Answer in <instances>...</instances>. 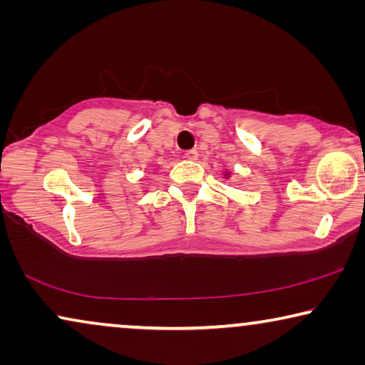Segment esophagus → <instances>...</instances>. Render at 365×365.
Listing matches in <instances>:
<instances>
[{"label":"esophagus","mask_w":365,"mask_h":365,"mask_svg":"<svg viewBox=\"0 0 365 365\" xmlns=\"http://www.w3.org/2000/svg\"><path fill=\"white\" fill-rule=\"evenodd\" d=\"M184 158L191 159V161H192V159H197V151H196V149H187V151L184 153Z\"/></svg>","instance_id":"34e87169"}]
</instances>
